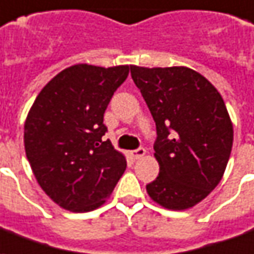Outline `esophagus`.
Segmentation results:
<instances>
[{"mask_svg": "<svg viewBox=\"0 0 254 254\" xmlns=\"http://www.w3.org/2000/svg\"><path fill=\"white\" fill-rule=\"evenodd\" d=\"M145 154H146V150L143 149V147H139V149L129 151V155H131L134 160H139V158H142Z\"/></svg>", "mask_w": 254, "mask_h": 254, "instance_id": "obj_1", "label": "esophagus"}]
</instances>
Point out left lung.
<instances>
[{
	"instance_id": "obj_1",
	"label": "left lung",
	"mask_w": 254,
	"mask_h": 254,
	"mask_svg": "<svg viewBox=\"0 0 254 254\" xmlns=\"http://www.w3.org/2000/svg\"><path fill=\"white\" fill-rule=\"evenodd\" d=\"M129 68L157 127L160 175L146 190L164 208H190L219 184L230 158L233 123L225 101L208 79L186 66Z\"/></svg>"
}]
</instances>
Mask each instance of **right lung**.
I'll return each instance as SVG.
<instances>
[{
	"instance_id": "obj_1",
	"label": "right lung",
	"mask_w": 254,
	"mask_h": 254,
	"mask_svg": "<svg viewBox=\"0 0 254 254\" xmlns=\"http://www.w3.org/2000/svg\"><path fill=\"white\" fill-rule=\"evenodd\" d=\"M128 71V64L70 66L40 90L29 109L25 154L39 186L64 210L99 208L125 173L126 157L101 138L105 109Z\"/></svg>"
}]
</instances>
